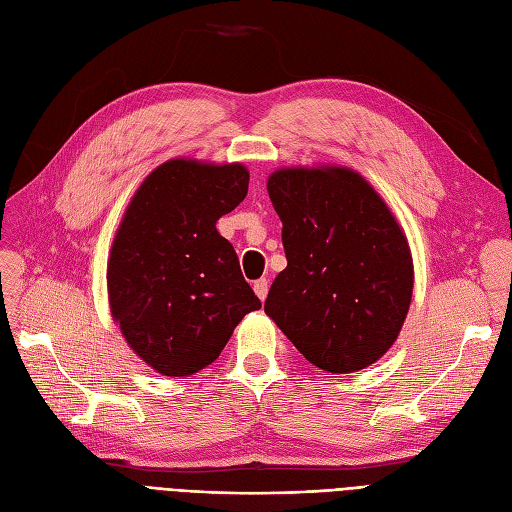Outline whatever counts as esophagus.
Returning a JSON list of instances; mask_svg holds the SVG:
<instances>
[{
  "instance_id": "1",
  "label": "esophagus",
  "mask_w": 512,
  "mask_h": 512,
  "mask_svg": "<svg viewBox=\"0 0 512 512\" xmlns=\"http://www.w3.org/2000/svg\"><path fill=\"white\" fill-rule=\"evenodd\" d=\"M254 292H256V297L260 301H265L267 294H269V282L267 280H256L254 282Z\"/></svg>"
}]
</instances>
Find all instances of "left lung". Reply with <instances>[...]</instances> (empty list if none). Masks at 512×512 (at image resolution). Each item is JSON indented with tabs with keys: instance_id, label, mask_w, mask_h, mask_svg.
I'll return each instance as SVG.
<instances>
[{
	"instance_id": "obj_1",
	"label": "left lung",
	"mask_w": 512,
	"mask_h": 512,
	"mask_svg": "<svg viewBox=\"0 0 512 512\" xmlns=\"http://www.w3.org/2000/svg\"><path fill=\"white\" fill-rule=\"evenodd\" d=\"M288 265L267 316L305 359L352 374L382 359L408 316L414 265L404 228L363 175L290 166L269 175Z\"/></svg>"
}]
</instances>
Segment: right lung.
Masks as SVG:
<instances>
[{
  "label": "right lung",
  "instance_id": "obj_1",
  "mask_svg": "<svg viewBox=\"0 0 512 512\" xmlns=\"http://www.w3.org/2000/svg\"><path fill=\"white\" fill-rule=\"evenodd\" d=\"M239 162L173 158L153 168L128 203L106 265L111 316L136 356L185 378L218 359L260 301L215 228L247 194Z\"/></svg>",
  "mask_w": 512,
  "mask_h": 512
}]
</instances>
